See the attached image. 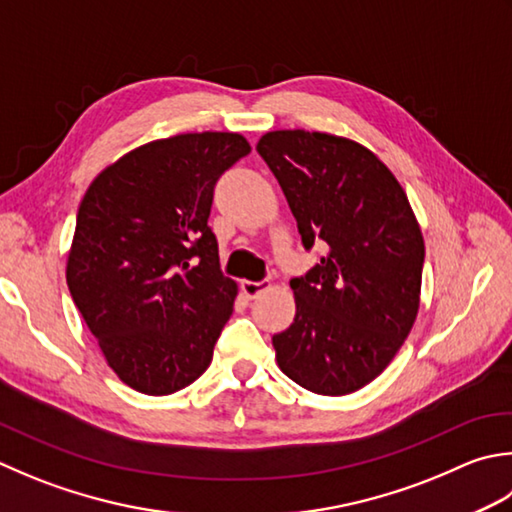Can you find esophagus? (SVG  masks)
<instances>
[{"instance_id":"1","label":"esophagus","mask_w":512,"mask_h":512,"mask_svg":"<svg viewBox=\"0 0 512 512\" xmlns=\"http://www.w3.org/2000/svg\"><path fill=\"white\" fill-rule=\"evenodd\" d=\"M268 286L270 284L266 282V279H262V282H248V279H244V282H242V293L246 297H250V299H255V297L262 295Z\"/></svg>"}]
</instances>
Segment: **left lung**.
<instances>
[{
  "label": "left lung",
  "instance_id": "left-lung-1",
  "mask_svg": "<svg viewBox=\"0 0 512 512\" xmlns=\"http://www.w3.org/2000/svg\"><path fill=\"white\" fill-rule=\"evenodd\" d=\"M306 250L322 262L290 279L297 313L273 335L277 364L317 395L370 384L415 324L424 239L395 175L353 139L273 130L257 144Z\"/></svg>",
  "mask_w": 512,
  "mask_h": 512
}]
</instances>
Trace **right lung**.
I'll return each instance as SVG.
<instances>
[{
	"label": "right lung",
	"instance_id": "right-lung-1",
	"mask_svg": "<svg viewBox=\"0 0 512 512\" xmlns=\"http://www.w3.org/2000/svg\"><path fill=\"white\" fill-rule=\"evenodd\" d=\"M250 146L186 133L130 150L79 204L66 282L108 366L130 388L170 395L213 359L237 284L208 226L213 188Z\"/></svg>",
	"mask_w": 512,
	"mask_h": 512
}]
</instances>
